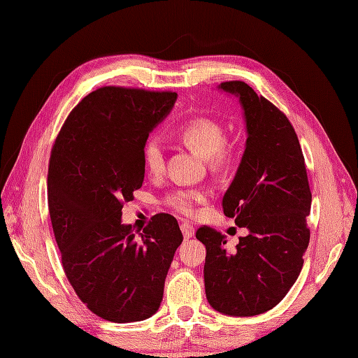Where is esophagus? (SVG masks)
<instances>
[{
  "label": "esophagus",
  "instance_id": "1",
  "mask_svg": "<svg viewBox=\"0 0 358 358\" xmlns=\"http://www.w3.org/2000/svg\"><path fill=\"white\" fill-rule=\"evenodd\" d=\"M180 228H181V233H182V236H185V239H190V237L195 234V228H194V225L189 224V222H181Z\"/></svg>",
  "mask_w": 358,
  "mask_h": 358
}]
</instances>
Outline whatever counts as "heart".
<instances>
[{"instance_id":"1","label":"heart","mask_w":358,"mask_h":358,"mask_svg":"<svg viewBox=\"0 0 358 358\" xmlns=\"http://www.w3.org/2000/svg\"><path fill=\"white\" fill-rule=\"evenodd\" d=\"M178 139L187 148L204 157L210 166L224 168L231 160V150L224 143V130L212 117L198 116L189 119L177 128ZM142 162L145 169L159 176L164 169V152L162 143L151 137L142 146ZM207 199V192L198 189L176 190L168 196V204L182 215H194L196 207Z\"/></svg>"}]
</instances>
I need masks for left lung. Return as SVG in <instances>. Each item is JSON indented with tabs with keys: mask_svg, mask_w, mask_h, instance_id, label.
Instances as JSON below:
<instances>
[{
	"mask_svg": "<svg viewBox=\"0 0 358 358\" xmlns=\"http://www.w3.org/2000/svg\"><path fill=\"white\" fill-rule=\"evenodd\" d=\"M219 89L236 95L243 108L248 137L222 207L248 234L228 251L222 233L198 228L196 239L207 250L206 296L219 313L255 316L277 306L302 269L311 192L287 116L243 81H225Z\"/></svg>",
	"mask_w": 358,
	"mask_h": 358,
	"instance_id": "1",
	"label": "left lung"
}]
</instances>
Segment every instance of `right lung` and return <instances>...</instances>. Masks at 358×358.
<instances>
[{
	"label": "right lung",
	"instance_id": "add662e5",
	"mask_svg": "<svg viewBox=\"0 0 358 358\" xmlns=\"http://www.w3.org/2000/svg\"><path fill=\"white\" fill-rule=\"evenodd\" d=\"M177 101L176 92L106 86L85 96L52 145L48 208L66 278L110 322L152 316L182 234L168 213L143 231L122 224V207L142 187V146Z\"/></svg>",
	"mask_w": 358,
	"mask_h": 358
}]
</instances>
